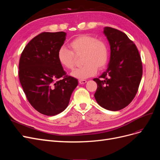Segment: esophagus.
Wrapping results in <instances>:
<instances>
[{
	"mask_svg": "<svg viewBox=\"0 0 160 160\" xmlns=\"http://www.w3.org/2000/svg\"><path fill=\"white\" fill-rule=\"evenodd\" d=\"M79 84H85L87 83V81L84 80V79H80V80H79Z\"/></svg>",
	"mask_w": 160,
	"mask_h": 160,
	"instance_id": "34e87169",
	"label": "esophagus"
}]
</instances>
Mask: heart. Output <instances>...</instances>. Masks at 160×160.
I'll use <instances>...</instances> for the list:
<instances>
[{"mask_svg":"<svg viewBox=\"0 0 160 160\" xmlns=\"http://www.w3.org/2000/svg\"><path fill=\"white\" fill-rule=\"evenodd\" d=\"M69 49L64 46L57 52V59L64 68L72 70L75 67V56L81 57L83 65L72 71L71 75L79 79H84L95 75L99 70L107 66L109 49L106 42L88 34L77 36L69 43Z\"/></svg>","mask_w":160,"mask_h":160,"instance_id":"b5f03b06","label":"heart"}]
</instances>
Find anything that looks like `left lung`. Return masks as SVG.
<instances>
[{"instance_id":"1","label":"left lung","mask_w":160,"mask_h":160,"mask_svg":"<svg viewBox=\"0 0 160 160\" xmlns=\"http://www.w3.org/2000/svg\"><path fill=\"white\" fill-rule=\"evenodd\" d=\"M110 45L108 68L99 78L95 98L106 109L119 111L128 106L136 95L142 77V62L137 47L122 31L105 27Z\"/></svg>"}]
</instances>
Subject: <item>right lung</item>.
Masks as SVG:
<instances>
[{"label":"right lung","mask_w":160,"mask_h":160,"mask_svg":"<svg viewBox=\"0 0 160 160\" xmlns=\"http://www.w3.org/2000/svg\"><path fill=\"white\" fill-rule=\"evenodd\" d=\"M65 32L40 33L22 51L18 65L20 83L28 102L38 112L53 116L69 105L78 80L66 75L57 59Z\"/></svg>","instance_id":"right-lung-1"}]
</instances>
